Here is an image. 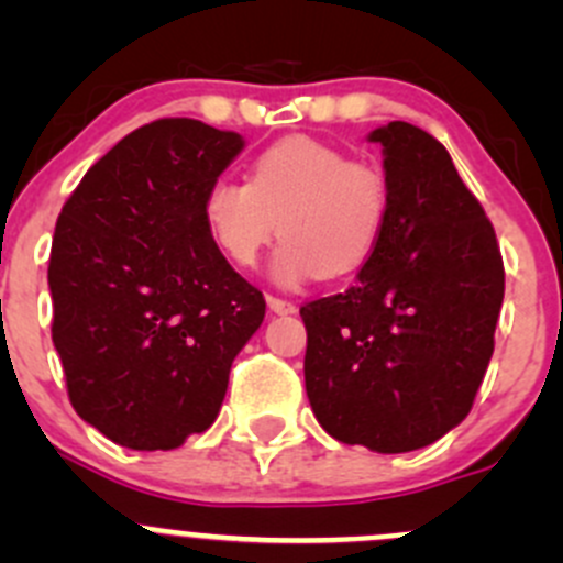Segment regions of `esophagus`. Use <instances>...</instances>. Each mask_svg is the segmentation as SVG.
Segmentation results:
<instances>
[{"label":"esophagus","mask_w":563,"mask_h":563,"mask_svg":"<svg viewBox=\"0 0 563 563\" xmlns=\"http://www.w3.org/2000/svg\"><path fill=\"white\" fill-rule=\"evenodd\" d=\"M266 305H269L272 313H277V316L297 313V305L288 302V299H280V297H266Z\"/></svg>","instance_id":"34e87169"}]
</instances>
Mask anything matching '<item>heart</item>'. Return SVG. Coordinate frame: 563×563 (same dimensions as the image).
I'll use <instances>...</instances> for the list:
<instances>
[{"label":"heart","instance_id":"1","mask_svg":"<svg viewBox=\"0 0 563 563\" xmlns=\"http://www.w3.org/2000/svg\"><path fill=\"white\" fill-rule=\"evenodd\" d=\"M387 209L378 168L305 135L266 146L250 163L247 185L220 176L201 201L209 236L240 266H253L280 225L286 242L275 277L286 286L362 269L382 240Z\"/></svg>","mask_w":563,"mask_h":563}]
</instances>
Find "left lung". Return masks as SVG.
<instances>
[{"label": "left lung", "mask_w": 563, "mask_h": 563, "mask_svg": "<svg viewBox=\"0 0 563 563\" xmlns=\"http://www.w3.org/2000/svg\"><path fill=\"white\" fill-rule=\"evenodd\" d=\"M384 146L387 225L343 294L308 302L305 389L332 439L422 450L468 417L504 302L496 231L444 144L408 122Z\"/></svg>", "instance_id": "8db88e82"}]
</instances>
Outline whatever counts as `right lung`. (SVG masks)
I'll use <instances>...</instances> for the list:
<instances>
[{
    "label": "right lung",
    "instance_id": "obj_1",
    "mask_svg": "<svg viewBox=\"0 0 563 563\" xmlns=\"http://www.w3.org/2000/svg\"><path fill=\"white\" fill-rule=\"evenodd\" d=\"M245 139L198 119L124 135L73 190L48 261L56 354L84 422L130 450H176L218 419L264 294L203 225L207 187Z\"/></svg>",
    "mask_w": 563,
    "mask_h": 563
}]
</instances>
